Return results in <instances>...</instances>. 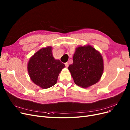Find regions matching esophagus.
<instances>
[{
  "label": "esophagus",
  "mask_w": 130,
  "mask_h": 130,
  "mask_svg": "<svg viewBox=\"0 0 130 130\" xmlns=\"http://www.w3.org/2000/svg\"><path fill=\"white\" fill-rule=\"evenodd\" d=\"M65 66L66 67V68H68V67L69 66V63H68V62H65Z\"/></svg>",
  "instance_id": "34e87169"
}]
</instances>
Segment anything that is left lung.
I'll return each instance as SVG.
<instances>
[{
	"instance_id": "1",
	"label": "left lung",
	"mask_w": 130,
	"mask_h": 130,
	"mask_svg": "<svg viewBox=\"0 0 130 130\" xmlns=\"http://www.w3.org/2000/svg\"><path fill=\"white\" fill-rule=\"evenodd\" d=\"M73 61L69 70L76 85L87 88L97 83L101 78L103 60L100 53L92 46L76 47Z\"/></svg>"
}]
</instances>
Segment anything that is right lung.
<instances>
[{"mask_svg":"<svg viewBox=\"0 0 130 130\" xmlns=\"http://www.w3.org/2000/svg\"><path fill=\"white\" fill-rule=\"evenodd\" d=\"M52 47L42 48L34 55L28 63V72L31 80L43 89L50 88L57 81L59 73L65 65L53 57Z\"/></svg>","mask_w":130,"mask_h":130,"instance_id":"obj_1","label":"right lung"}]
</instances>
